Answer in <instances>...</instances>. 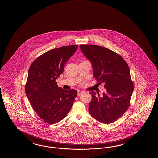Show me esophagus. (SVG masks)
I'll list each match as a JSON object with an SVG mask.
<instances>
[{"mask_svg": "<svg viewBox=\"0 0 158 158\" xmlns=\"http://www.w3.org/2000/svg\"><path fill=\"white\" fill-rule=\"evenodd\" d=\"M78 96H80V95L81 94H82V93H84V91H82V90H78Z\"/></svg>", "mask_w": 158, "mask_h": 158, "instance_id": "34e87169", "label": "esophagus"}]
</instances>
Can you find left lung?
Returning <instances> with one entry per match:
<instances>
[{
    "instance_id": "obj_1",
    "label": "left lung",
    "mask_w": 158,
    "mask_h": 158,
    "mask_svg": "<svg viewBox=\"0 0 158 158\" xmlns=\"http://www.w3.org/2000/svg\"><path fill=\"white\" fill-rule=\"evenodd\" d=\"M81 50L93 65V76L100 84H104L106 93L92 99L89 111L93 118L104 124L117 120L127 111L134 89L128 64L120 55L98 45H80Z\"/></svg>"
}]
</instances>
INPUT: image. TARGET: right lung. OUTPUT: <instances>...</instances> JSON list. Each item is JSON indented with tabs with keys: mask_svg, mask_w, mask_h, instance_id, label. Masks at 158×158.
Returning a JSON list of instances; mask_svg holds the SVG:
<instances>
[{
	"mask_svg": "<svg viewBox=\"0 0 158 158\" xmlns=\"http://www.w3.org/2000/svg\"><path fill=\"white\" fill-rule=\"evenodd\" d=\"M77 47L71 45L48 51L29 68L25 93L34 111L49 124L57 123L67 116L77 95V91L64 90L55 81Z\"/></svg>",
	"mask_w": 158,
	"mask_h": 158,
	"instance_id": "1",
	"label": "right lung"
}]
</instances>
